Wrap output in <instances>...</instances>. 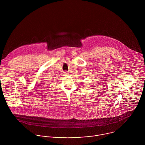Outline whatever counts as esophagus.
<instances>
[{
  "mask_svg": "<svg viewBox=\"0 0 145 145\" xmlns=\"http://www.w3.org/2000/svg\"><path fill=\"white\" fill-rule=\"evenodd\" d=\"M64 74H65V75H68L69 73H68L67 71H65V72H64Z\"/></svg>",
  "mask_w": 145,
  "mask_h": 145,
  "instance_id": "esophagus-1",
  "label": "esophagus"
}]
</instances>
